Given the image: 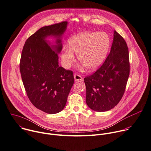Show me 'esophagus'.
Instances as JSON below:
<instances>
[{
  "instance_id": "obj_1",
  "label": "esophagus",
  "mask_w": 151,
  "mask_h": 151,
  "mask_svg": "<svg viewBox=\"0 0 151 151\" xmlns=\"http://www.w3.org/2000/svg\"><path fill=\"white\" fill-rule=\"evenodd\" d=\"M74 78H75V81H83V78L81 75H78V74L74 75Z\"/></svg>"
}]
</instances>
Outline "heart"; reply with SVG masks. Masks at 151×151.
Listing matches in <instances>:
<instances>
[{"instance_id": "obj_1", "label": "heart", "mask_w": 151, "mask_h": 151, "mask_svg": "<svg viewBox=\"0 0 151 151\" xmlns=\"http://www.w3.org/2000/svg\"><path fill=\"white\" fill-rule=\"evenodd\" d=\"M109 35L104 32H84L70 37L68 46L62 49V60L65 68H69L78 54L79 62L89 71L98 68L104 60L110 47Z\"/></svg>"}]
</instances>
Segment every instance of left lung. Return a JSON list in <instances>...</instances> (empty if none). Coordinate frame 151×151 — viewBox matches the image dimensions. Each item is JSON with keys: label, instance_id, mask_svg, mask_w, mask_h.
<instances>
[{"label": "left lung", "instance_id": "1", "mask_svg": "<svg viewBox=\"0 0 151 151\" xmlns=\"http://www.w3.org/2000/svg\"><path fill=\"white\" fill-rule=\"evenodd\" d=\"M129 73L127 44L114 30L109 55L99 69L84 78L88 106L95 111L104 112L117 106L124 93Z\"/></svg>", "mask_w": 151, "mask_h": 151}]
</instances>
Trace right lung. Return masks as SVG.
I'll use <instances>...</instances> for the list:
<instances>
[{"label":"right lung","instance_id":"add662e5","mask_svg":"<svg viewBox=\"0 0 151 151\" xmlns=\"http://www.w3.org/2000/svg\"><path fill=\"white\" fill-rule=\"evenodd\" d=\"M68 22L64 21L40 28L24 45L20 72L27 96L38 109L48 114L59 113L65 107L74 83L73 72L59 66L62 37ZM53 37V44L46 40Z\"/></svg>","mask_w":151,"mask_h":151}]
</instances>
